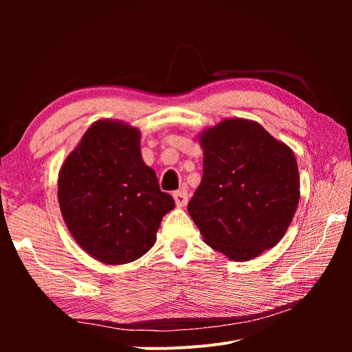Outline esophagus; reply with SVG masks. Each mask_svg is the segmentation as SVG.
Masks as SVG:
<instances>
[{
    "label": "esophagus",
    "mask_w": 352,
    "mask_h": 352,
    "mask_svg": "<svg viewBox=\"0 0 352 352\" xmlns=\"http://www.w3.org/2000/svg\"><path fill=\"white\" fill-rule=\"evenodd\" d=\"M173 198L177 207H185L188 204V192L185 189H179L173 192Z\"/></svg>",
    "instance_id": "1"
}]
</instances>
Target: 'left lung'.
Segmentation results:
<instances>
[{"label":"left lung","mask_w":352,"mask_h":352,"mask_svg":"<svg viewBox=\"0 0 352 352\" xmlns=\"http://www.w3.org/2000/svg\"><path fill=\"white\" fill-rule=\"evenodd\" d=\"M199 141L204 173L188 211L206 243L235 261L273 248L300 201L291 148L243 119L223 120Z\"/></svg>","instance_id":"1"}]
</instances>
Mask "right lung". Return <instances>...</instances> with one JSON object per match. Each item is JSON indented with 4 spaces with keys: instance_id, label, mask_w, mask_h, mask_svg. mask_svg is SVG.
<instances>
[{
    "instance_id": "add662e5",
    "label": "right lung",
    "mask_w": 352,
    "mask_h": 352,
    "mask_svg": "<svg viewBox=\"0 0 352 352\" xmlns=\"http://www.w3.org/2000/svg\"><path fill=\"white\" fill-rule=\"evenodd\" d=\"M140 131L98 120L85 132L58 175V204L80 247L107 264H124L151 250L175 201L158 186L140 151Z\"/></svg>"
}]
</instances>
